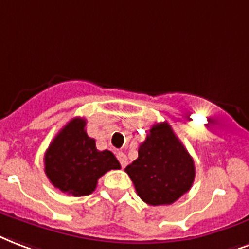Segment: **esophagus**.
Wrapping results in <instances>:
<instances>
[{
    "label": "esophagus",
    "mask_w": 249,
    "mask_h": 249,
    "mask_svg": "<svg viewBox=\"0 0 249 249\" xmlns=\"http://www.w3.org/2000/svg\"><path fill=\"white\" fill-rule=\"evenodd\" d=\"M117 158H118V160H119V162H121V165H122L123 168L126 167V165H127V156H126V155H124L123 152H118Z\"/></svg>",
    "instance_id": "34e87169"
}]
</instances>
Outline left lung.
<instances>
[{"label":"left lung","mask_w":249,"mask_h":249,"mask_svg":"<svg viewBox=\"0 0 249 249\" xmlns=\"http://www.w3.org/2000/svg\"><path fill=\"white\" fill-rule=\"evenodd\" d=\"M124 171L138 196L152 206L176 202L192 188L196 176L193 159L167 122L153 124L138 159Z\"/></svg>","instance_id":"8db88e82"}]
</instances>
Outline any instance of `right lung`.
Segmentation results:
<instances>
[{
	"mask_svg": "<svg viewBox=\"0 0 249 249\" xmlns=\"http://www.w3.org/2000/svg\"><path fill=\"white\" fill-rule=\"evenodd\" d=\"M87 121L73 118L55 136L44 155V172L51 184L74 197L88 196L98 178L121 164L107 149L98 151L85 131Z\"/></svg>",
	"mask_w": 249,
	"mask_h": 249,
	"instance_id": "1",
	"label": "right lung"
}]
</instances>
